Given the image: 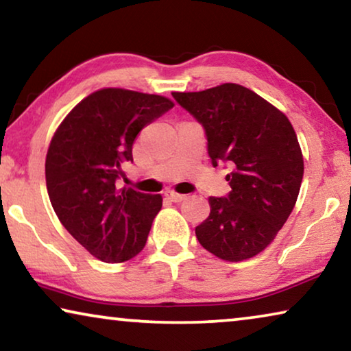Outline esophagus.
Instances as JSON below:
<instances>
[{"label":"esophagus","mask_w":351,"mask_h":351,"mask_svg":"<svg viewBox=\"0 0 351 351\" xmlns=\"http://www.w3.org/2000/svg\"><path fill=\"white\" fill-rule=\"evenodd\" d=\"M165 197L170 198V200L173 202V203H181L182 200H186V195H182V193H178V192H173V191H167L165 192Z\"/></svg>","instance_id":"obj_1"}]
</instances>
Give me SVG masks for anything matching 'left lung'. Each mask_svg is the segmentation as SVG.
Instances as JSON below:
<instances>
[{
  "instance_id": "obj_1",
  "label": "left lung",
  "mask_w": 351,
  "mask_h": 351,
  "mask_svg": "<svg viewBox=\"0 0 351 351\" xmlns=\"http://www.w3.org/2000/svg\"><path fill=\"white\" fill-rule=\"evenodd\" d=\"M173 97L205 129L213 165L232 167V191L209 197L211 213L195 227L198 243L222 260L252 258L284 227L300 193L304 162L293 125L237 83Z\"/></svg>"
}]
</instances>
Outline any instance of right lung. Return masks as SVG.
<instances>
[{
  "label": "right lung",
  "mask_w": 351,
  "mask_h": 351,
  "mask_svg": "<svg viewBox=\"0 0 351 351\" xmlns=\"http://www.w3.org/2000/svg\"><path fill=\"white\" fill-rule=\"evenodd\" d=\"M170 108L164 96L104 88L77 104L51 138L45 159L51 206L67 232L106 263L142 252L160 211V195L117 182L140 130Z\"/></svg>",
  "instance_id": "1"
}]
</instances>
